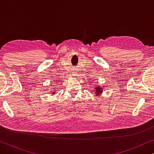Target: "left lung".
<instances>
[{"label":"left lung","instance_id":"1","mask_svg":"<svg viewBox=\"0 0 154 154\" xmlns=\"http://www.w3.org/2000/svg\"><path fill=\"white\" fill-rule=\"evenodd\" d=\"M97 88H96V90H95V91H96V92L95 93L96 94H100V93H101V92H102V88H101L100 86H99V87H97V86L96 87Z\"/></svg>","mask_w":154,"mask_h":154}]
</instances>
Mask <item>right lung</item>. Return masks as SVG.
Listing matches in <instances>:
<instances>
[{
    "label": "right lung",
    "mask_w": 154,
    "mask_h": 154,
    "mask_svg": "<svg viewBox=\"0 0 154 154\" xmlns=\"http://www.w3.org/2000/svg\"><path fill=\"white\" fill-rule=\"evenodd\" d=\"M52 94H53V92H52Z\"/></svg>",
    "instance_id": "add662e5"
}]
</instances>
